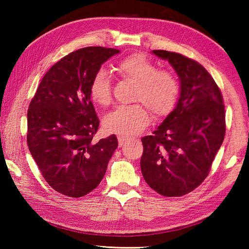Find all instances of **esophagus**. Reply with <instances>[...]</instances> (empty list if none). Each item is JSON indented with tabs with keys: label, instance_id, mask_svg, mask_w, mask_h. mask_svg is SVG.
Returning a JSON list of instances; mask_svg holds the SVG:
<instances>
[{
	"label": "esophagus",
	"instance_id": "1",
	"mask_svg": "<svg viewBox=\"0 0 249 249\" xmlns=\"http://www.w3.org/2000/svg\"><path fill=\"white\" fill-rule=\"evenodd\" d=\"M128 138H126V137H123V136H119L118 137V141H119V145L120 146H122V145H124L126 142H128Z\"/></svg>",
	"mask_w": 249,
	"mask_h": 249
}]
</instances>
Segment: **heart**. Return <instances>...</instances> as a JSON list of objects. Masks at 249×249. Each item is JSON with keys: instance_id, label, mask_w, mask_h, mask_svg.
<instances>
[{"instance_id": "b5f03b06", "label": "heart", "mask_w": 249, "mask_h": 249, "mask_svg": "<svg viewBox=\"0 0 249 249\" xmlns=\"http://www.w3.org/2000/svg\"><path fill=\"white\" fill-rule=\"evenodd\" d=\"M119 75L136 82L134 100H139L156 116L170 112L178 97V83L171 72L157 71V67L142 55H131L114 67ZM89 96L99 106L111 102V79L108 71L100 68L89 84ZM150 122L147 110L140 104L118 106L104 118V127L111 134L123 137L141 133Z\"/></svg>"}]
</instances>
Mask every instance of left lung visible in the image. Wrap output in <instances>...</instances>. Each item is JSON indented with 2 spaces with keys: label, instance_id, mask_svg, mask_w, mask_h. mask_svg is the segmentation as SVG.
Returning a JSON list of instances; mask_svg holds the SVG:
<instances>
[{
  "label": "left lung",
  "instance_id": "left-lung-1",
  "mask_svg": "<svg viewBox=\"0 0 249 249\" xmlns=\"http://www.w3.org/2000/svg\"><path fill=\"white\" fill-rule=\"evenodd\" d=\"M152 53L178 73L179 96L153 135L141 139V172L158 194L179 197L208 177L225 138V106L217 84L198 62L166 50Z\"/></svg>",
  "mask_w": 249,
  "mask_h": 249
}]
</instances>
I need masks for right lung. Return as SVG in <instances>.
Segmentation results:
<instances>
[{"instance_id":"obj_1","label":"right lung","mask_w":249,"mask_h":249,"mask_svg":"<svg viewBox=\"0 0 249 249\" xmlns=\"http://www.w3.org/2000/svg\"><path fill=\"white\" fill-rule=\"evenodd\" d=\"M120 50L87 47L47 71L28 111V146L44 178L56 192L79 198L96 188L118 139L93 140L99 126L89 96L94 73Z\"/></svg>"}]
</instances>
